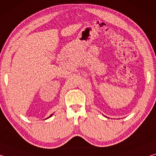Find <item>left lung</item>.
Listing matches in <instances>:
<instances>
[{"label":"left lung","instance_id":"8db88e82","mask_svg":"<svg viewBox=\"0 0 156 156\" xmlns=\"http://www.w3.org/2000/svg\"><path fill=\"white\" fill-rule=\"evenodd\" d=\"M105 117H106V116H105ZM106 118H107V117H106Z\"/></svg>","mask_w":156,"mask_h":156}]
</instances>
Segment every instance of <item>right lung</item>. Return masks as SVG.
Segmentation results:
<instances>
[{"label":"right lung","instance_id":"obj_1","mask_svg":"<svg viewBox=\"0 0 156 156\" xmlns=\"http://www.w3.org/2000/svg\"><path fill=\"white\" fill-rule=\"evenodd\" d=\"M53 114H54V113H52V114H51V115H49V117H48V118H46V119H48V118H50V117H51V115H52Z\"/></svg>","mask_w":156,"mask_h":156}]
</instances>
